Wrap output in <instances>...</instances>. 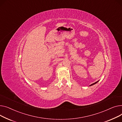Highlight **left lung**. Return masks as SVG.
Returning <instances> with one entry per match:
<instances>
[{
    "label": "left lung",
    "mask_w": 122,
    "mask_h": 122,
    "mask_svg": "<svg viewBox=\"0 0 122 122\" xmlns=\"http://www.w3.org/2000/svg\"><path fill=\"white\" fill-rule=\"evenodd\" d=\"M98 82V81H97V82H95V83H93V84H91L90 86H92V85H95V84H96V83H97V82Z\"/></svg>",
    "instance_id": "obj_1"
}]
</instances>
